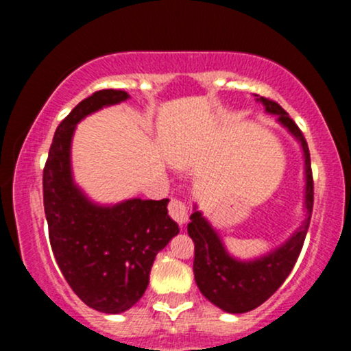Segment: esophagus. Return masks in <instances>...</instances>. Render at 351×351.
<instances>
[{"mask_svg":"<svg viewBox=\"0 0 351 351\" xmlns=\"http://www.w3.org/2000/svg\"><path fill=\"white\" fill-rule=\"evenodd\" d=\"M168 211H170V216L176 221V223L180 224V226L186 224V221H188V209H186V204H184L183 201L173 199L171 203H170V206H168Z\"/></svg>","mask_w":351,"mask_h":351,"instance_id":"obj_1","label":"esophagus"}]
</instances>
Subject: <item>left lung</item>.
<instances>
[{"instance_id":"8db88e82","label":"left lung","mask_w":351,"mask_h":351,"mask_svg":"<svg viewBox=\"0 0 351 351\" xmlns=\"http://www.w3.org/2000/svg\"><path fill=\"white\" fill-rule=\"evenodd\" d=\"M265 112L277 115V123L297 140L304 153V219L287 239L272 251L254 259H237L228 251L219 232L213 228L203 213L195 204L188 234L195 243L193 272L199 292L216 307L228 313H244L264 304L284 284L295 265L307 236L310 216L313 208V180L310 168L308 145L300 128L287 112L274 100L256 95Z\"/></svg>"}]
</instances>
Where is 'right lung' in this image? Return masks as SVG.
Here are the masks:
<instances>
[{"label":"right lung","instance_id":"obj_1","mask_svg":"<svg viewBox=\"0 0 351 351\" xmlns=\"http://www.w3.org/2000/svg\"><path fill=\"white\" fill-rule=\"evenodd\" d=\"M127 99V92L106 88L72 108L56 130L43 173L56 263L79 299L104 313H122L142 299L156 254L180 232L168 216L170 199L100 204L74 181L71 147L77 123Z\"/></svg>","mask_w":351,"mask_h":351}]
</instances>
